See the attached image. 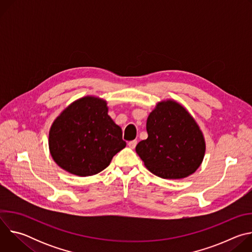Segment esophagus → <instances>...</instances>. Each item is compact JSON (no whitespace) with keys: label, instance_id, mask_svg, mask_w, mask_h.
<instances>
[{"label":"esophagus","instance_id":"obj_1","mask_svg":"<svg viewBox=\"0 0 252 252\" xmlns=\"http://www.w3.org/2000/svg\"><path fill=\"white\" fill-rule=\"evenodd\" d=\"M136 143H137V141H136L135 139H134V140H130V141H128L127 146H128L130 149H134L135 146H136Z\"/></svg>","mask_w":252,"mask_h":252}]
</instances>
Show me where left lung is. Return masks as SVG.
Segmentation results:
<instances>
[{
  "mask_svg": "<svg viewBox=\"0 0 252 252\" xmlns=\"http://www.w3.org/2000/svg\"><path fill=\"white\" fill-rule=\"evenodd\" d=\"M148 138L135 152L147 168L161 178L178 179L200 165L205 142L193 118L173 100L158 102L147 121Z\"/></svg>",
  "mask_w": 252,
  "mask_h": 252,
  "instance_id": "1",
  "label": "left lung"
}]
</instances>
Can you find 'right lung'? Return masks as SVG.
<instances>
[{
  "instance_id": "obj_1",
  "label": "right lung",
  "mask_w": 252,
  "mask_h": 252,
  "mask_svg": "<svg viewBox=\"0 0 252 252\" xmlns=\"http://www.w3.org/2000/svg\"><path fill=\"white\" fill-rule=\"evenodd\" d=\"M126 145L122 128L107 115L106 102L94 96L68 105L56 119L49 133L54 160L79 176L103 170Z\"/></svg>"
}]
</instances>
